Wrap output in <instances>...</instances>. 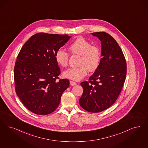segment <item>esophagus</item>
Returning <instances> with one entry per match:
<instances>
[{
	"label": "esophagus",
	"instance_id": "1",
	"mask_svg": "<svg viewBox=\"0 0 148 148\" xmlns=\"http://www.w3.org/2000/svg\"><path fill=\"white\" fill-rule=\"evenodd\" d=\"M70 84L71 86H75L77 85V84L75 82H73V81H70Z\"/></svg>",
	"mask_w": 148,
	"mask_h": 148
}]
</instances>
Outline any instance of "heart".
I'll return each instance as SVG.
<instances>
[{
  "mask_svg": "<svg viewBox=\"0 0 148 148\" xmlns=\"http://www.w3.org/2000/svg\"><path fill=\"white\" fill-rule=\"evenodd\" d=\"M72 53L80 55L79 65L77 68H71L63 72V76L73 80L79 81L86 75L87 69L90 71H96L101 61V52L97 46L91 45V43L84 38H80L73 42L69 46ZM57 63L63 67L68 66L69 54L61 49L55 53Z\"/></svg>",
  "mask_w": 148,
  "mask_h": 148,
  "instance_id": "1",
  "label": "heart"
}]
</instances>
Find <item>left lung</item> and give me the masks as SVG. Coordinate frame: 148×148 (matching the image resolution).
<instances>
[{
	"instance_id": "obj_1",
	"label": "left lung",
	"mask_w": 148,
	"mask_h": 148,
	"mask_svg": "<svg viewBox=\"0 0 148 148\" xmlns=\"http://www.w3.org/2000/svg\"><path fill=\"white\" fill-rule=\"evenodd\" d=\"M101 42L100 63L88 82L80 84L84 91L79 104L91 112H102L112 106L121 91L126 77V62L117 42L104 32L91 33Z\"/></svg>"
}]
</instances>
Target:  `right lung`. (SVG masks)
Wrapping results in <instances>:
<instances>
[{"mask_svg":"<svg viewBox=\"0 0 148 148\" xmlns=\"http://www.w3.org/2000/svg\"><path fill=\"white\" fill-rule=\"evenodd\" d=\"M71 38L66 34L36 33L26 41L17 56L14 68L16 92L34 114L53 112L69 86L66 79L57 80L61 71L55 56Z\"/></svg>","mask_w":148,"mask_h":148,"instance_id":"1","label":"right lung"}]
</instances>
